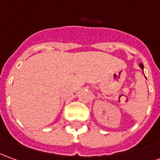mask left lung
I'll use <instances>...</instances> for the list:
<instances>
[{"mask_svg": "<svg viewBox=\"0 0 160 160\" xmlns=\"http://www.w3.org/2000/svg\"><path fill=\"white\" fill-rule=\"evenodd\" d=\"M139 68L142 69V71H143V70H144V65H143L142 63H141V64H139ZM143 73H144V71H143ZM144 75H145V74H144Z\"/></svg>", "mask_w": 160, "mask_h": 160, "instance_id": "8db88e82", "label": "left lung"}]
</instances>
